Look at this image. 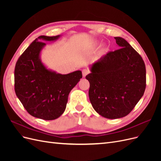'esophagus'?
Segmentation results:
<instances>
[{
  "label": "esophagus",
  "mask_w": 161,
  "mask_h": 161,
  "mask_svg": "<svg viewBox=\"0 0 161 161\" xmlns=\"http://www.w3.org/2000/svg\"><path fill=\"white\" fill-rule=\"evenodd\" d=\"M82 76H86L89 73V71L87 69H84V70H82Z\"/></svg>",
  "instance_id": "1"
}]
</instances>
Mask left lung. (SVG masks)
<instances>
[{
  "mask_svg": "<svg viewBox=\"0 0 161 161\" xmlns=\"http://www.w3.org/2000/svg\"><path fill=\"white\" fill-rule=\"evenodd\" d=\"M119 49L110 52L90 66L89 99L92 108L108 119L129 114L146 89V67L142 57L129 43L114 37Z\"/></svg>",
  "mask_w": 161,
  "mask_h": 161,
  "instance_id": "left-lung-1",
  "label": "left lung"
}]
</instances>
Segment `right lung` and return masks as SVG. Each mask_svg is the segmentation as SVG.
I'll list each match as a JSON object with an SVG mask.
<instances>
[{
  "label": "right lung",
  "instance_id": "right-lung-1",
  "mask_svg": "<svg viewBox=\"0 0 161 161\" xmlns=\"http://www.w3.org/2000/svg\"><path fill=\"white\" fill-rule=\"evenodd\" d=\"M60 37H38L19 57L14 69L16 95L28 113L39 119L59 118L65 111L70 91L82 77L80 70L62 75L42 63L40 53L46 44L40 41L53 42Z\"/></svg>",
  "mask_w": 161,
  "mask_h": 161
}]
</instances>
